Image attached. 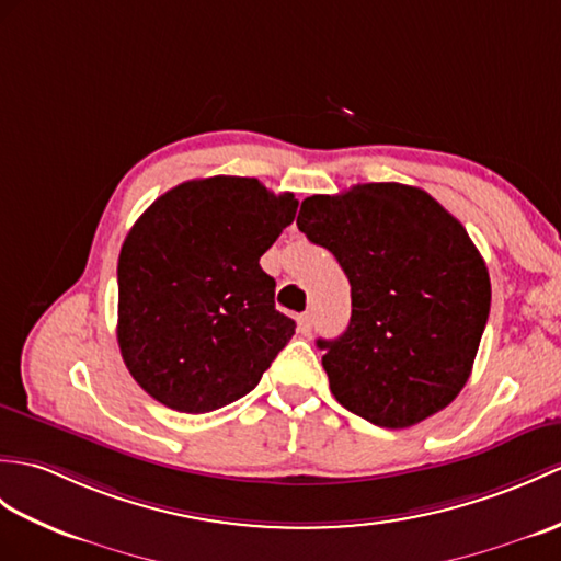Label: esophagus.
Masks as SVG:
<instances>
[{"mask_svg": "<svg viewBox=\"0 0 561 561\" xmlns=\"http://www.w3.org/2000/svg\"><path fill=\"white\" fill-rule=\"evenodd\" d=\"M312 322H316V316H312L310 310H308V312H304V316L298 318V332L308 336V334L312 332Z\"/></svg>", "mask_w": 561, "mask_h": 561, "instance_id": "esophagus-1", "label": "esophagus"}]
</instances>
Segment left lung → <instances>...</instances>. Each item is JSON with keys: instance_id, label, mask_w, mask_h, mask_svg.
<instances>
[{"instance_id": "1", "label": "left lung", "mask_w": 561, "mask_h": 561, "mask_svg": "<svg viewBox=\"0 0 561 561\" xmlns=\"http://www.w3.org/2000/svg\"><path fill=\"white\" fill-rule=\"evenodd\" d=\"M296 225L351 284L340 340H318L334 399L380 427H411L457 399L490 316L483 255L433 195L358 184L310 195Z\"/></svg>"}]
</instances>
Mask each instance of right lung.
<instances>
[{
  "label": "right lung",
  "instance_id": "right-lung-1",
  "mask_svg": "<svg viewBox=\"0 0 561 561\" xmlns=\"http://www.w3.org/2000/svg\"><path fill=\"white\" fill-rule=\"evenodd\" d=\"M294 193L210 176L160 195L119 253V340L134 380L164 407L207 413L249 394L289 344L263 255L296 217Z\"/></svg>",
  "mask_w": 561,
  "mask_h": 561
}]
</instances>
